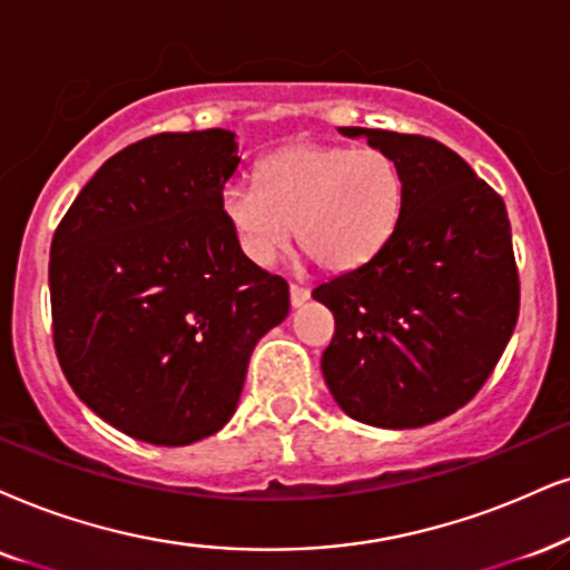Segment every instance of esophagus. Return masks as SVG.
Masks as SVG:
<instances>
[{
  "label": "esophagus",
  "mask_w": 570,
  "mask_h": 570,
  "mask_svg": "<svg viewBox=\"0 0 570 570\" xmlns=\"http://www.w3.org/2000/svg\"><path fill=\"white\" fill-rule=\"evenodd\" d=\"M289 299H292V307H302L309 299V289H305V286L292 284L289 286Z\"/></svg>",
  "instance_id": "1"
}]
</instances>
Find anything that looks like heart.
Wrapping results in <instances>:
<instances>
[{"mask_svg": "<svg viewBox=\"0 0 570 570\" xmlns=\"http://www.w3.org/2000/svg\"><path fill=\"white\" fill-rule=\"evenodd\" d=\"M400 202L397 163L381 149L297 141L257 165L255 186L228 184L220 210L252 263L271 265L297 232L321 268L350 271L389 239Z\"/></svg>", "mask_w": 570, "mask_h": 570, "instance_id": "b5f03b06", "label": "heart"}]
</instances>
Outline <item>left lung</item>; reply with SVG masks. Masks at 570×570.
Returning <instances> with one entry per match:
<instances>
[{
  "label": "left lung",
  "mask_w": 570,
  "mask_h": 570,
  "mask_svg": "<svg viewBox=\"0 0 570 570\" xmlns=\"http://www.w3.org/2000/svg\"><path fill=\"white\" fill-rule=\"evenodd\" d=\"M397 163L400 215L371 261L313 299L334 313L321 371L336 405L379 429H421L484 386L518 321L505 202L426 136L338 128Z\"/></svg>",
  "instance_id": "obj_1"
}]
</instances>
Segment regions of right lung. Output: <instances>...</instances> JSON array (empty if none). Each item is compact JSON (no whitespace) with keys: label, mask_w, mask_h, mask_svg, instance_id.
<instances>
[{"label":"right lung","mask_w":570,"mask_h":570,"mask_svg":"<svg viewBox=\"0 0 570 570\" xmlns=\"http://www.w3.org/2000/svg\"><path fill=\"white\" fill-rule=\"evenodd\" d=\"M236 134H157L112 155L49 252L55 350L78 400L124 434L184 446L232 421L249 355L289 286L220 210Z\"/></svg>","instance_id":"add662e5"}]
</instances>
